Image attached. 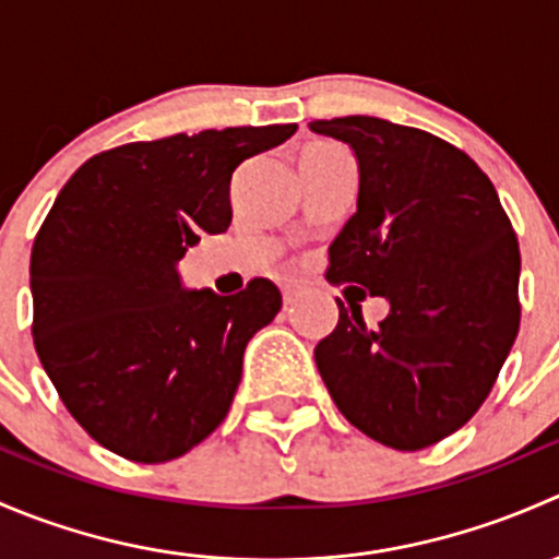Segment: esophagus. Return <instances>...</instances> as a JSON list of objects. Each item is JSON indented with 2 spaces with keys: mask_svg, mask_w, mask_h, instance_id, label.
Wrapping results in <instances>:
<instances>
[{
  "mask_svg": "<svg viewBox=\"0 0 559 559\" xmlns=\"http://www.w3.org/2000/svg\"><path fill=\"white\" fill-rule=\"evenodd\" d=\"M281 292H284V302H286V306H292V302H295L297 297H300L302 286L300 284H284V286H281Z\"/></svg>",
  "mask_w": 559,
  "mask_h": 559,
  "instance_id": "obj_1",
  "label": "esophagus"
}]
</instances>
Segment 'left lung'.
Wrapping results in <instances>:
<instances>
[{"instance_id":"1","label":"left lung","mask_w":559,"mask_h":559,"mask_svg":"<svg viewBox=\"0 0 559 559\" xmlns=\"http://www.w3.org/2000/svg\"><path fill=\"white\" fill-rule=\"evenodd\" d=\"M359 162L357 213L326 281L386 297L368 326L343 306L316 368L337 411L384 447L416 452L487 400L520 332V243L481 167L447 140L373 116L311 121Z\"/></svg>"}]
</instances>
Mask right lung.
Masks as SVG:
<instances>
[{"instance_id":"add662e5","label":"right lung","mask_w":559,"mask_h":559,"mask_svg":"<svg viewBox=\"0 0 559 559\" xmlns=\"http://www.w3.org/2000/svg\"><path fill=\"white\" fill-rule=\"evenodd\" d=\"M297 123L127 143L81 165L32 246V337L78 425L132 462L175 460L224 421L253 332L281 311L278 286L180 289L200 235L227 233L229 183Z\"/></svg>"}]
</instances>
